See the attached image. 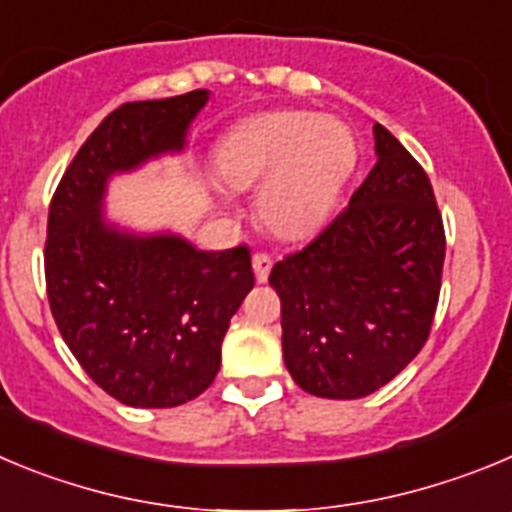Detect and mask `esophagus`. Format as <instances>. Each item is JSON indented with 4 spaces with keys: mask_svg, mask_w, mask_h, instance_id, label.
Returning a JSON list of instances; mask_svg holds the SVG:
<instances>
[{
    "mask_svg": "<svg viewBox=\"0 0 512 512\" xmlns=\"http://www.w3.org/2000/svg\"><path fill=\"white\" fill-rule=\"evenodd\" d=\"M251 264H253V274H256V281H261V284H264V281L269 279L271 264H274V261H271V256H269V253H264V251L253 253Z\"/></svg>",
    "mask_w": 512,
    "mask_h": 512,
    "instance_id": "esophagus-1",
    "label": "esophagus"
}]
</instances>
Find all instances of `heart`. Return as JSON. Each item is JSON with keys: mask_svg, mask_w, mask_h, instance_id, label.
Instances as JSON below:
<instances>
[{"mask_svg": "<svg viewBox=\"0 0 512 512\" xmlns=\"http://www.w3.org/2000/svg\"><path fill=\"white\" fill-rule=\"evenodd\" d=\"M355 139L342 121L307 111H269L233 126L215 149L225 185H261L259 218L274 236L302 238L320 228L353 170Z\"/></svg>", "mask_w": 512, "mask_h": 512, "instance_id": "obj_1", "label": "heart"}]
</instances>
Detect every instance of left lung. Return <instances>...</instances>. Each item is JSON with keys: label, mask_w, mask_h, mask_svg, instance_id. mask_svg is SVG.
<instances>
[{"label": "left lung", "mask_w": 512, "mask_h": 512, "mask_svg": "<svg viewBox=\"0 0 512 512\" xmlns=\"http://www.w3.org/2000/svg\"><path fill=\"white\" fill-rule=\"evenodd\" d=\"M375 162L312 241L276 261L284 363L302 391L363 398L429 340L442 289V213L424 167L375 124Z\"/></svg>", "instance_id": "1"}]
</instances>
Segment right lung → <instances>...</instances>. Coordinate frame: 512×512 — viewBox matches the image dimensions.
I'll list each match as a JSON object with an SVG mask.
<instances>
[{
  "label": "right lung",
  "instance_id": "1",
  "mask_svg": "<svg viewBox=\"0 0 512 512\" xmlns=\"http://www.w3.org/2000/svg\"><path fill=\"white\" fill-rule=\"evenodd\" d=\"M208 91L124 103L83 142L53 195L45 284L60 335L91 381L137 409H172L215 381L220 342L253 289L246 243L198 251L103 220V190L162 152H180Z\"/></svg>",
  "mask_w": 512,
  "mask_h": 512
}]
</instances>
